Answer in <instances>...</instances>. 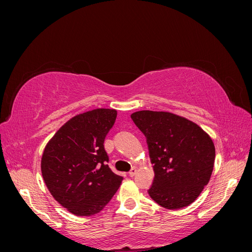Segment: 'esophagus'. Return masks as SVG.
Returning <instances> with one entry per match:
<instances>
[{"label":"esophagus","mask_w":252,"mask_h":252,"mask_svg":"<svg viewBox=\"0 0 252 252\" xmlns=\"http://www.w3.org/2000/svg\"><path fill=\"white\" fill-rule=\"evenodd\" d=\"M135 173H136V168H135V167H133V168L130 171H129V175H130V177H134Z\"/></svg>","instance_id":"1"}]
</instances>
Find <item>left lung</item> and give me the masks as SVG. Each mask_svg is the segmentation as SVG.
<instances>
[{
    "label": "left lung",
    "instance_id": "8db88e82",
    "mask_svg": "<svg viewBox=\"0 0 252 252\" xmlns=\"http://www.w3.org/2000/svg\"><path fill=\"white\" fill-rule=\"evenodd\" d=\"M131 119L146 136L154 164L151 199L171 210L193 203L215 165L216 148L209 134L192 121L167 111L141 110Z\"/></svg>",
    "mask_w": 252,
    "mask_h": 252
}]
</instances>
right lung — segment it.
<instances>
[{
  "instance_id": "add662e5",
  "label": "right lung",
  "mask_w": 252,
  "mask_h": 252,
  "mask_svg": "<svg viewBox=\"0 0 252 252\" xmlns=\"http://www.w3.org/2000/svg\"><path fill=\"white\" fill-rule=\"evenodd\" d=\"M117 114L106 108L77 114L45 146L41 159L45 184L55 200L75 216L100 212L123 181L109 168L104 149Z\"/></svg>"
}]
</instances>
